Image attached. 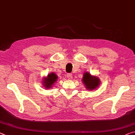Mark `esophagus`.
I'll return each instance as SVG.
<instances>
[{"mask_svg": "<svg viewBox=\"0 0 135 135\" xmlns=\"http://www.w3.org/2000/svg\"><path fill=\"white\" fill-rule=\"evenodd\" d=\"M72 76H73L72 74H67V78H68V79H71L73 78Z\"/></svg>", "mask_w": 135, "mask_h": 135, "instance_id": "1", "label": "esophagus"}]
</instances>
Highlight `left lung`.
Returning <instances> with one entry per match:
<instances>
[{"label":"left lung","mask_w":135,"mask_h":135,"mask_svg":"<svg viewBox=\"0 0 135 135\" xmlns=\"http://www.w3.org/2000/svg\"><path fill=\"white\" fill-rule=\"evenodd\" d=\"M82 82L88 91L95 90L100 85V79L97 76H93L88 72L83 73Z\"/></svg>","instance_id":"left-lung-1"}]
</instances>
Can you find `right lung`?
I'll return each mask as SVG.
<instances>
[{
    "mask_svg": "<svg viewBox=\"0 0 135 135\" xmlns=\"http://www.w3.org/2000/svg\"><path fill=\"white\" fill-rule=\"evenodd\" d=\"M58 79V77L55 74V73H50L46 77L42 79V83L44 88L46 89H51L54 83L56 82V81Z\"/></svg>",
    "mask_w": 135,
    "mask_h": 135,
    "instance_id": "add662e5",
    "label": "right lung"
}]
</instances>
